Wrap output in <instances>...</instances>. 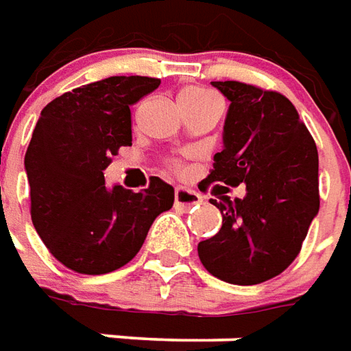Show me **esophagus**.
I'll use <instances>...</instances> for the list:
<instances>
[{
	"label": "esophagus",
	"mask_w": 351,
	"mask_h": 351,
	"mask_svg": "<svg viewBox=\"0 0 351 351\" xmlns=\"http://www.w3.org/2000/svg\"><path fill=\"white\" fill-rule=\"evenodd\" d=\"M201 201H203V197L197 192L186 190V188H176L175 190V205L180 209H190Z\"/></svg>",
	"instance_id": "esophagus-1"
}]
</instances>
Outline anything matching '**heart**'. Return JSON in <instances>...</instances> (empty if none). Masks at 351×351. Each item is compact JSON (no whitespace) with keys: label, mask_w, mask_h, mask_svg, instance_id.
Segmentation results:
<instances>
[{"label":"heart","mask_w":351,"mask_h":351,"mask_svg":"<svg viewBox=\"0 0 351 351\" xmlns=\"http://www.w3.org/2000/svg\"><path fill=\"white\" fill-rule=\"evenodd\" d=\"M215 97H217V95L207 89H199V87H186L184 90H180L178 100H180V104H182V102H195V100L215 99Z\"/></svg>","instance_id":"1"}]
</instances>
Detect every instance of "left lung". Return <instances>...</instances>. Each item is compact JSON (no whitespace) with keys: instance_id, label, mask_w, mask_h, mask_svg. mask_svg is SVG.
I'll return each mask as SVG.
<instances>
[{"instance_id":"left-lung-1","label":"left lung","mask_w":351,"mask_h":351,"mask_svg":"<svg viewBox=\"0 0 351 351\" xmlns=\"http://www.w3.org/2000/svg\"><path fill=\"white\" fill-rule=\"evenodd\" d=\"M228 100L224 148L201 190L245 184L243 199H210L222 213L217 235L197 245L201 264L234 285L276 278L300 252L319 210V159L293 102L276 90L213 82Z\"/></svg>"}]
</instances>
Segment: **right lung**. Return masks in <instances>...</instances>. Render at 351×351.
<instances>
[{"label": "right lung", "mask_w": 351, "mask_h": 351, "mask_svg": "<svg viewBox=\"0 0 351 351\" xmlns=\"http://www.w3.org/2000/svg\"><path fill=\"white\" fill-rule=\"evenodd\" d=\"M158 77L114 75L60 95L41 110L24 167L32 222L49 252L77 274L121 268L141 251L175 188L152 176L134 193L104 184V169L131 146V106L159 87Z\"/></svg>", "instance_id": "1"}]
</instances>
